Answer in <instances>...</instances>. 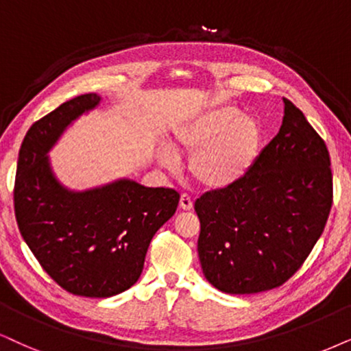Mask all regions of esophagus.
<instances>
[{
  "instance_id": "esophagus-1",
  "label": "esophagus",
  "mask_w": 351,
  "mask_h": 351,
  "mask_svg": "<svg viewBox=\"0 0 351 351\" xmlns=\"http://www.w3.org/2000/svg\"><path fill=\"white\" fill-rule=\"evenodd\" d=\"M180 207L183 208V210H191V208H193V199H191V196H188V194H181Z\"/></svg>"
}]
</instances>
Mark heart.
<instances>
[{
	"label": "heart",
	"mask_w": 351,
	"mask_h": 351,
	"mask_svg": "<svg viewBox=\"0 0 351 351\" xmlns=\"http://www.w3.org/2000/svg\"><path fill=\"white\" fill-rule=\"evenodd\" d=\"M263 126L251 114L232 108L214 110L181 124L173 136V152L188 155L189 171L199 184L223 189L238 183L254 165L263 147ZM163 167H175V157L160 152Z\"/></svg>",
	"instance_id": "b5f03b06"
}]
</instances>
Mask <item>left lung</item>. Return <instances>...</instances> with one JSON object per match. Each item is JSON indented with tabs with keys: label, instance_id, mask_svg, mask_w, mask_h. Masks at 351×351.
I'll use <instances>...</instances> for the list:
<instances>
[{
	"label": "left lung",
	"instance_id": "obj_1",
	"mask_svg": "<svg viewBox=\"0 0 351 351\" xmlns=\"http://www.w3.org/2000/svg\"><path fill=\"white\" fill-rule=\"evenodd\" d=\"M280 131L250 171L194 202L197 252L217 290L251 295L285 283L313 251L329 219L330 157L303 112L283 99Z\"/></svg>",
	"mask_w": 351,
	"mask_h": 351
}]
</instances>
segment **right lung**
<instances>
[{
	"mask_svg": "<svg viewBox=\"0 0 351 351\" xmlns=\"http://www.w3.org/2000/svg\"><path fill=\"white\" fill-rule=\"evenodd\" d=\"M95 94L64 101L22 141L14 181L19 232L43 270L69 293L108 298L134 285L147 247L170 220L180 194L119 180L84 193L58 183L45 157L64 128L99 105Z\"/></svg>",
	"mask_w": 351,
	"mask_h": 351,
	"instance_id": "add662e5",
	"label": "right lung"
}]
</instances>
